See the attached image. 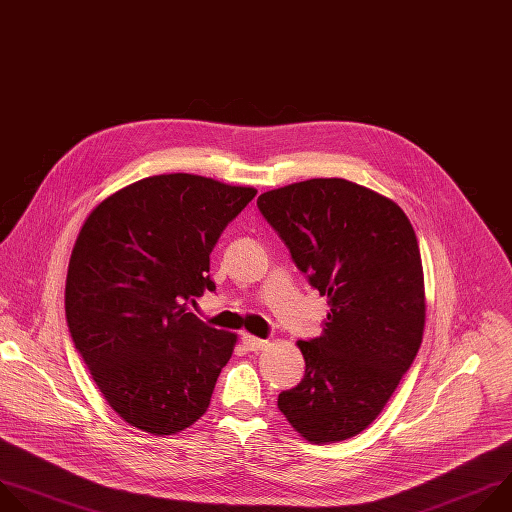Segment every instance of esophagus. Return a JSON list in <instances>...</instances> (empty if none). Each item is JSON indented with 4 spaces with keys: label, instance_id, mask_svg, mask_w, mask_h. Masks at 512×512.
<instances>
[{
    "label": "esophagus",
    "instance_id": "obj_1",
    "mask_svg": "<svg viewBox=\"0 0 512 512\" xmlns=\"http://www.w3.org/2000/svg\"><path fill=\"white\" fill-rule=\"evenodd\" d=\"M242 343H244V347H246L248 351H262V349L268 347V341L258 339V337H252V335H248V333L242 335Z\"/></svg>",
    "mask_w": 512,
    "mask_h": 512
}]
</instances>
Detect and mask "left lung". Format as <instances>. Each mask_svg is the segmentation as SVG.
Instances as JSON below:
<instances>
[{
  "instance_id": "obj_1",
  "label": "left lung",
  "mask_w": 512,
  "mask_h": 512,
  "mask_svg": "<svg viewBox=\"0 0 512 512\" xmlns=\"http://www.w3.org/2000/svg\"><path fill=\"white\" fill-rule=\"evenodd\" d=\"M258 210L331 306L323 335L298 341L304 377L278 395V410L309 442L353 438L381 414L422 345L416 232L395 201L339 177L266 191Z\"/></svg>"
}]
</instances>
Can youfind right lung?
I'll use <instances>...</instances> for the list:
<instances>
[{
	"label": "right lung",
	"instance_id": "obj_1",
	"mask_svg": "<svg viewBox=\"0 0 512 512\" xmlns=\"http://www.w3.org/2000/svg\"><path fill=\"white\" fill-rule=\"evenodd\" d=\"M256 195L191 173L153 175L102 199L86 218L66 276L76 351L133 428L173 436L210 407L236 335L197 319L210 254Z\"/></svg>",
	"mask_w": 512,
	"mask_h": 512
}]
</instances>
